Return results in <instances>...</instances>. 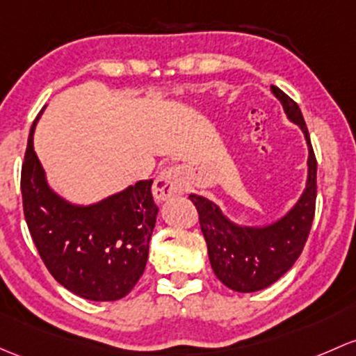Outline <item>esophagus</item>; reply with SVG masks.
<instances>
[{"mask_svg":"<svg viewBox=\"0 0 356 356\" xmlns=\"http://www.w3.org/2000/svg\"><path fill=\"white\" fill-rule=\"evenodd\" d=\"M186 184L188 182H186L184 168L170 167L156 177L155 184H153V194L159 201L170 200V197L184 193Z\"/></svg>","mask_w":356,"mask_h":356,"instance_id":"1","label":"esophagus"}]
</instances>
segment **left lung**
Listing matches in <instances>:
<instances>
[{
	"label": "left lung",
	"mask_w": 356,
	"mask_h": 356,
	"mask_svg": "<svg viewBox=\"0 0 356 356\" xmlns=\"http://www.w3.org/2000/svg\"><path fill=\"white\" fill-rule=\"evenodd\" d=\"M283 109L300 126L309 143V182L304 196L283 220L266 228H241L230 223L207 197L191 194L197 209L200 227L208 245L209 263L216 278L230 290L250 293L282 278L300 257L309 238L317 197V160L310 143L304 115L297 102L283 90L271 87Z\"/></svg>",
	"instance_id": "8db88e82"
}]
</instances>
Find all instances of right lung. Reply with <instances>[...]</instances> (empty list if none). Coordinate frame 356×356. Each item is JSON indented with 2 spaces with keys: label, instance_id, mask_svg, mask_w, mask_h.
<instances>
[{
  "label": "right lung",
  "instance_id": "obj_1",
  "mask_svg": "<svg viewBox=\"0 0 356 356\" xmlns=\"http://www.w3.org/2000/svg\"><path fill=\"white\" fill-rule=\"evenodd\" d=\"M39 118V115H37ZM30 128L22 163L24 215L40 259L66 290L95 302L126 297L143 275L159 207L153 181H140L88 208L71 207L47 188Z\"/></svg>",
  "mask_w": 356,
  "mask_h": 356
}]
</instances>
